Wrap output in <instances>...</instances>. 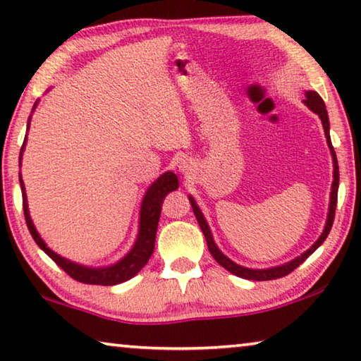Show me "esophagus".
Instances as JSON below:
<instances>
[{
    "label": "esophagus",
    "mask_w": 361,
    "mask_h": 361,
    "mask_svg": "<svg viewBox=\"0 0 361 361\" xmlns=\"http://www.w3.org/2000/svg\"><path fill=\"white\" fill-rule=\"evenodd\" d=\"M178 167H180V170H186V167H188V166H186V162L183 161V162H180V166H178Z\"/></svg>",
    "instance_id": "esophagus-1"
}]
</instances>
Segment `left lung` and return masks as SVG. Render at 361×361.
I'll return each mask as SVG.
<instances>
[{
	"mask_svg": "<svg viewBox=\"0 0 361 361\" xmlns=\"http://www.w3.org/2000/svg\"><path fill=\"white\" fill-rule=\"evenodd\" d=\"M305 105H307L310 109L315 114H319V118L322 119V124H323V130H325V137H326V143L329 146V151H331V156H333V166H334V173H333V185H331V195H329V209H328V218H326V224H325V229H323L322 235L319 237V240H317L312 247H310L307 252H304L301 256H298L290 262H285L282 266H277V267H269V269H248V267H243L235 264L234 261H231L228 256H224L221 253V250L216 247L215 240H213L212 237V232L209 224H207L205 218L202 215V212L195 204V200L189 195V202H191L192 207V212L195 218H197V223L200 226V229H202L204 235H205V240H207V245H209V250L213 258L216 259V262L219 266H223L226 271H229L231 274H234L237 277H242V279H248V280H258V282H262V280H274V279H280V277H285L288 276L291 271H295V269L302 264V262L309 258L310 255H312L317 248H319L325 239L329 234V231H331V226L334 221V212H336V204H338V188H339V167H338V159H336V152L334 148L331 145V138H329V119H328V111H326V106H325V102H323L322 97L315 92V90H307L305 92V100H304Z\"/></svg>",
	"mask_w": 361,
	"mask_h": 361,
	"instance_id": "1",
	"label": "left lung"
}]
</instances>
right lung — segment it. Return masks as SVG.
Segmentation results:
<instances>
[{"label":"right lung","mask_w":361,"mask_h":361,"mask_svg":"<svg viewBox=\"0 0 361 361\" xmlns=\"http://www.w3.org/2000/svg\"><path fill=\"white\" fill-rule=\"evenodd\" d=\"M36 108V103L33 109ZM30 119L28 118V127H30ZM27 142V135H25ZM25 142L22 145L20 149V161H22V152L25 149ZM20 180V188H22V199H23V215H25V221L28 226V231L35 242L38 243V247L44 252L49 258L57 262L63 271L68 274L71 279L78 280L81 283H89V285H118L126 282V280L132 279L133 276L142 271L146 262L149 261L152 252H154V242H156V232H157V223L159 218H161V210H162V202L166 199V195L170 191H175L178 189V178L173 172H166L164 175L159 176V178L152 183L146 191L142 209H140V229H138V237L135 245L127 253L124 258L116 262V264L106 266V267H87L81 266L78 262H73L62 256L54 253L51 248L46 245V242L41 239V235L36 231L35 224L30 218L28 212V202H27V194H25V186H23L22 176Z\"/></svg>","instance_id":"obj_1"}]
</instances>
